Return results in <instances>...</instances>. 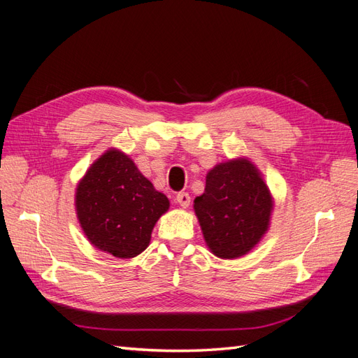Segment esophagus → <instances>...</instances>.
<instances>
[{"label": "esophagus", "instance_id": "34e87169", "mask_svg": "<svg viewBox=\"0 0 358 358\" xmlns=\"http://www.w3.org/2000/svg\"><path fill=\"white\" fill-rule=\"evenodd\" d=\"M175 201H176L178 204H180L182 208H188L189 203H191V197H189L188 192H179V194H176Z\"/></svg>", "mask_w": 358, "mask_h": 358}]
</instances>
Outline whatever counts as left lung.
<instances>
[{
    "label": "left lung",
    "mask_w": 358,
    "mask_h": 358,
    "mask_svg": "<svg viewBox=\"0 0 358 358\" xmlns=\"http://www.w3.org/2000/svg\"><path fill=\"white\" fill-rule=\"evenodd\" d=\"M273 201L248 159L222 162L206 176L204 194L194 200L204 241L220 258L242 257L267 231Z\"/></svg>",
    "instance_id": "8db88e82"
}]
</instances>
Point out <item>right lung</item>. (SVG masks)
Listing matches in <instances>:
<instances>
[{
  "mask_svg": "<svg viewBox=\"0 0 358 358\" xmlns=\"http://www.w3.org/2000/svg\"><path fill=\"white\" fill-rule=\"evenodd\" d=\"M169 206L164 194L115 149L94 162L76 192V210L88 241L117 258L145 251Z\"/></svg>",
  "mask_w": 358,
  "mask_h": 358,
  "instance_id": "obj_1",
  "label": "right lung"
}]
</instances>
